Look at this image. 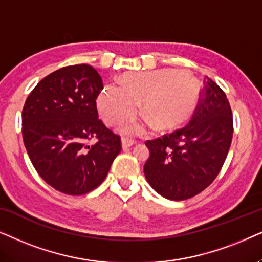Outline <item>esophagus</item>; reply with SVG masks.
Here are the masks:
<instances>
[{
    "mask_svg": "<svg viewBox=\"0 0 262 262\" xmlns=\"http://www.w3.org/2000/svg\"><path fill=\"white\" fill-rule=\"evenodd\" d=\"M121 142H122V148H123V149L130 147V146L137 144V141L132 140V139H128V138H123V139H122Z\"/></svg>",
    "mask_w": 262,
    "mask_h": 262,
    "instance_id": "esophagus-1",
    "label": "esophagus"
}]
</instances>
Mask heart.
<instances>
[{
  "label": "heart",
  "instance_id": "obj_1",
  "mask_svg": "<svg viewBox=\"0 0 262 262\" xmlns=\"http://www.w3.org/2000/svg\"><path fill=\"white\" fill-rule=\"evenodd\" d=\"M199 83L186 72L156 69L127 73L120 85L109 83L97 97V109L106 123L113 124L132 115L141 102V110L160 129H172L193 111L199 98ZM147 122L129 120L121 124L124 134H139Z\"/></svg>",
  "mask_w": 262,
  "mask_h": 262
}]
</instances>
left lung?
<instances>
[{
	"mask_svg": "<svg viewBox=\"0 0 262 262\" xmlns=\"http://www.w3.org/2000/svg\"><path fill=\"white\" fill-rule=\"evenodd\" d=\"M232 114L221 87L210 78L204 98L186 127L146 141L149 157L146 180L169 200H187L213 182L228 156L232 140Z\"/></svg>",
	"mask_w": 262,
	"mask_h": 262,
	"instance_id": "obj_1",
	"label": "left lung"
}]
</instances>
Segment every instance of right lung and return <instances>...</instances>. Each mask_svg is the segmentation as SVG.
I'll list each match as a JSON object with an SVG mask.
<instances>
[{
	"label": "right lung",
	"instance_id": "right-lung-1",
	"mask_svg": "<svg viewBox=\"0 0 262 262\" xmlns=\"http://www.w3.org/2000/svg\"><path fill=\"white\" fill-rule=\"evenodd\" d=\"M99 73L89 64L56 71L40 80L23 109V139L34 169L48 184L82 195L105 180L121 151L120 137L98 118ZM97 139L91 145L88 140Z\"/></svg>",
	"mask_w": 262,
	"mask_h": 262
}]
</instances>
